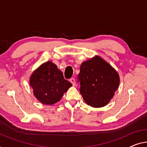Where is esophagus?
<instances>
[{
    "mask_svg": "<svg viewBox=\"0 0 147 147\" xmlns=\"http://www.w3.org/2000/svg\"><path fill=\"white\" fill-rule=\"evenodd\" d=\"M70 82L71 83V84L73 85V86H75L76 85V80L74 78H71L70 80Z\"/></svg>",
    "mask_w": 147,
    "mask_h": 147,
    "instance_id": "1",
    "label": "esophagus"
}]
</instances>
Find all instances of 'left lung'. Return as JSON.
<instances>
[{"mask_svg":"<svg viewBox=\"0 0 147 147\" xmlns=\"http://www.w3.org/2000/svg\"><path fill=\"white\" fill-rule=\"evenodd\" d=\"M78 80L83 100L94 108L108 105L119 83L116 69L98 56L81 64Z\"/></svg>","mask_w":147,"mask_h":147,"instance_id":"8db88e82","label":"left lung"}]
</instances>
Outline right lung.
<instances>
[{"instance_id":"add662e5","label":"right lung","mask_w":147,"mask_h":147,"mask_svg":"<svg viewBox=\"0 0 147 147\" xmlns=\"http://www.w3.org/2000/svg\"><path fill=\"white\" fill-rule=\"evenodd\" d=\"M33 94L40 102L51 105L60 100L72 84L65 80L62 72L51 61L33 71L29 80Z\"/></svg>"}]
</instances>
